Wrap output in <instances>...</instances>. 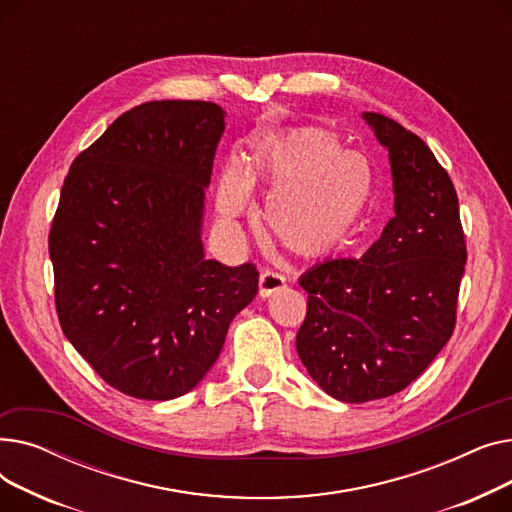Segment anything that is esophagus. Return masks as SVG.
Listing matches in <instances>:
<instances>
[{"mask_svg": "<svg viewBox=\"0 0 512 512\" xmlns=\"http://www.w3.org/2000/svg\"><path fill=\"white\" fill-rule=\"evenodd\" d=\"M284 286H286V280L280 274L265 270L259 276V297L261 299H270L276 290H280Z\"/></svg>", "mask_w": 512, "mask_h": 512, "instance_id": "1", "label": "esophagus"}]
</instances>
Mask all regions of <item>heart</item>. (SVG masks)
<instances>
[{
    "label": "heart",
    "mask_w": 512,
    "mask_h": 512,
    "mask_svg": "<svg viewBox=\"0 0 512 512\" xmlns=\"http://www.w3.org/2000/svg\"><path fill=\"white\" fill-rule=\"evenodd\" d=\"M253 188L270 193L265 224L297 259L326 261L355 245L371 203L367 161L344 153L336 132L299 124L265 134L242 168H226L218 211L232 224L251 207Z\"/></svg>",
    "instance_id": "b5f03b06"
}]
</instances>
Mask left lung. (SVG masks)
Returning a JSON list of instances; mask_svg holds the SVG:
<instances>
[{"mask_svg":"<svg viewBox=\"0 0 512 512\" xmlns=\"http://www.w3.org/2000/svg\"><path fill=\"white\" fill-rule=\"evenodd\" d=\"M361 118L388 151L394 218L361 259H334L299 278L309 294L297 351L340 402L405 390L450 340L467 247L459 199L417 134L373 112Z\"/></svg>","mask_w":512,"mask_h":512,"instance_id":"obj_1","label":"left lung"}]
</instances>
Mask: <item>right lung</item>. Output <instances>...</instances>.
<instances>
[{
	"label": "right lung",
	"mask_w": 512,
	"mask_h": 512,
	"mask_svg": "<svg viewBox=\"0 0 512 512\" xmlns=\"http://www.w3.org/2000/svg\"><path fill=\"white\" fill-rule=\"evenodd\" d=\"M226 112L151 101L80 153L49 232L60 326L112 388L143 400L191 392L257 294L253 263L205 257V191Z\"/></svg>",
	"instance_id": "add662e5"
}]
</instances>
